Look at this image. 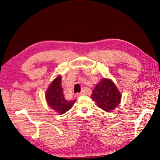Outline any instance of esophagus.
I'll use <instances>...</instances> for the list:
<instances>
[{
	"label": "esophagus",
	"instance_id": "obj_1",
	"mask_svg": "<svg viewBox=\"0 0 160 160\" xmlns=\"http://www.w3.org/2000/svg\"><path fill=\"white\" fill-rule=\"evenodd\" d=\"M84 95V92H81L80 93H76V95H75V97H79V96H81V95Z\"/></svg>",
	"mask_w": 160,
	"mask_h": 160
}]
</instances>
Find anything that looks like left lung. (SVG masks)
Segmentation results:
<instances>
[{
  "mask_svg": "<svg viewBox=\"0 0 160 160\" xmlns=\"http://www.w3.org/2000/svg\"><path fill=\"white\" fill-rule=\"evenodd\" d=\"M91 98L99 108L110 112L119 105L122 95L112 81L103 78L95 86Z\"/></svg>",
  "mask_w": 160,
  "mask_h": 160,
  "instance_id": "8db88e82",
  "label": "left lung"
}]
</instances>
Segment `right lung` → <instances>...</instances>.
Returning a JSON list of instances; mask_svg holds the SVG:
<instances>
[{
  "label": "right lung",
  "instance_id": "right-lung-1",
  "mask_svg": "<svg viewBox=\"0 0 160 160\" xmlns=\"http://www.w3.org/2000/svg\"><path fill=\"white\" fill-rule=\"evenodd\" d=\"M61 81V76H59L52 82L46 92V99L48 105L52 109L60 114H63L72 108L76 100H67L65 99Z\"/></svg>",
  "mask_w": 160,
  "mask_h": 160
}]
</instances>
